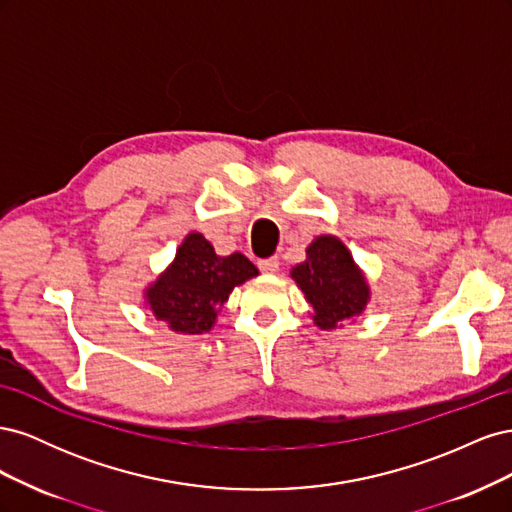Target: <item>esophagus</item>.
<instances>
[{
    "mask_svg": "<svg viewBox=\"0 0 512 512\" xmlns=\"http://www.w3.org/2000/svg\"><path fill=\"white\" fill-rule=\"evenodd\" d=\"M258 269H260L262 273H275L277 269H280V258L271 256V258L260 260V262H258Z\"/></svg>",
    "mask_w": 512,
    "mask_h": 512,
    "instance_id": "obj_1",
    "label": "esophagus"
}]
</instances>
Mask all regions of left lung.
Segmentation results:
<instances>
[{"label":"left lung","instance_id":"1","mask_svg":"<svg viewBox=\"0 0 512 512\" xmlns=\"http://www.w3.org/2000/svg\"><path fill=\"white\" fill-rule=\"evenodd\" d=\"M290 275L314 307L312 318L324 331L359 316L369 301L363 273L354 265L348 247L331 235L309 243L307 260L294 267Z\"/></svg>","mask_w":512,"mask_h":512}]
</instances>
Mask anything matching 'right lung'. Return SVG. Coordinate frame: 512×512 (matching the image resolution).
Listing matches in <instances>:
<instances>
[{"instance_id": "obj_1", "label": "right lung", "mask_w": 512, "mask_h": 512, "mask_svg": "<svg viewBox=\"0 0 512 512\" xmlns=\"http://www.w3.org/2000/svg\"><path fill=\"white\" fill-rule=\"evenodd\" d=\"M256 275L258 269L243 254L218 256L200 232H190L173 265L147 288V305L168 329L198 335L213 327L232 288Z\"/></svg>"}]
</instances>
